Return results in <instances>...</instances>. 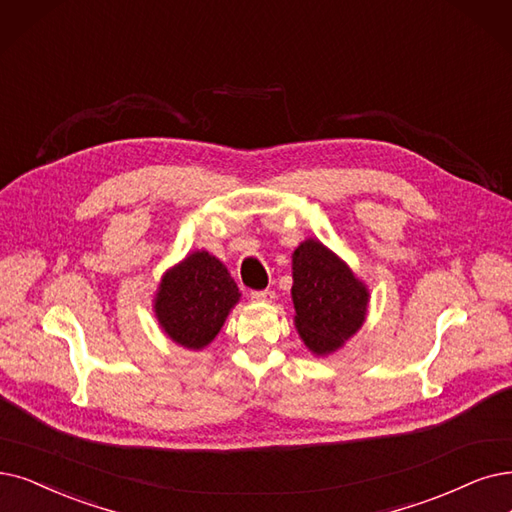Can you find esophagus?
Instances as JSON below:
<instances>
[{
  "label": "esophagus",
  "mask_w": 512,
  "mask_h": 512,
  "mask_svg": "<svg viewBox=\"0 0 512 512\" xmlns=\"http://www.w3.org/2000/svg\"><path fill=\"white\" fill-rule=\"evenodd\" d=\"M250 298L254 302H271L275 298V292L273 290H254V292H250Z\"/></svg>",
  "instance_id": "1"
}]
</instances>
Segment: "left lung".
Listing matches in <instances>:
<instances>
[{"label": "left lung", "mask_w": 512, "mask_h": 512, "mask_svg": "<svg viewBox=\"0 0 512 512\" xmlns=\"http://www.w3.org/2000/svg\"><path fill=\"white\" fill-rule=\"evenodd\" d=\"M292 271L298 334L315 355L336 351L363 325L365 285L315 239H306L294 250Z\"/></svg>", "instance_id": "obj_1"}]
</instances>
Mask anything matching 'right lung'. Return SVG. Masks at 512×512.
Listing matches in <instances>:
<instances>
[{"label": "right lung", "instance_id": "obj_1", "mask_svg": "<svg viewBox=\"0 0 512 512\" xmlns=\"http://www.w3.org/2000/svg\"><path fill=\"white\" fill-rule=\"evenodd\" d=\"M237 300V283L227 267L208 252H195L161 279L155 315L174 342L203 349Z\"/></svg>", "mask_w": 512, "mask_h": 512}]
</instances>
